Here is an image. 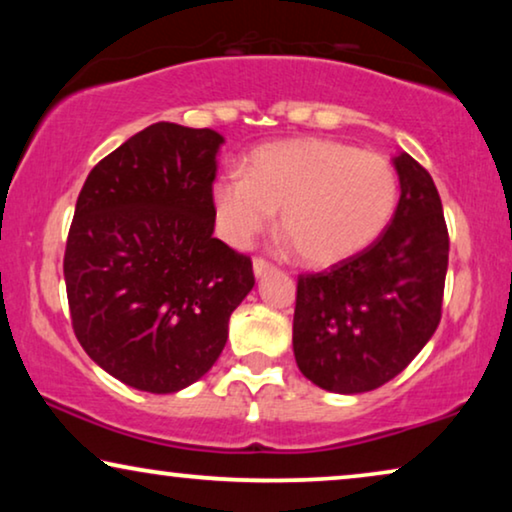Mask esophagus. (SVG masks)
Here are the masks:
<instances>
[{"label": "esophagus", "mask_w": 512, "mask_h": 512, "mask_svg": "<svg viewBox=\"0 0 512 512\" xmlns=\"http://www.w3.org/2000/svg\"><path fill=\"white\" fill-rule=\"evenodd\" d=\"M272 270H275V265H272L270 261H265V258H261V256L254 258V275L256 277L268 275V272H272Z\"/></svg>", "instance_id": "esophagus-1"}]
</instances>
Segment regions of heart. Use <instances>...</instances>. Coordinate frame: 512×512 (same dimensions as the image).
<instances>
[{
	"instance_id": "heart-1",
	"label": "heart",
	"mask_w": 512,
	"mask_h": 512,
	"mask_svg": "<svg viewBox=\"0 0 512 512\" xmlns=\"http://www.w3.org/2000/svg\"><path fill=\"white\" fill-rule=\"evenodd\" d=\"M396 167L333 139H293L251 153L247 174L223 172L212 198L223 235L247 247L282 209L300 261L333 265L377 242L398 207Z\"/></svg>"
}]
</instances>
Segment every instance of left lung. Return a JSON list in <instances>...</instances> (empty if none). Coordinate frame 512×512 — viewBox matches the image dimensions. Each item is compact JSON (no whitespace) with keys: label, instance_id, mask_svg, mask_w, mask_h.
Masks as SVG:
<instances>
[{"label":"left lung","instance_id":"1","mask_svg":"<svg viewBox=\"0 0 512 512\" xmlns=\"http://www.w3.org/2000/svg\"><path fill=\"white\" fill-rule=\"evenodd\" d=\"M401 200L366 251L298 275L293 354L307 380L361 394L394 380L440 324L450 256L443 202L408 153L394 160Z\"/></svg>","mask_w":512,"mask_h":512}]
</instances>
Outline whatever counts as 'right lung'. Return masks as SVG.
Returning <instances> with one entry per match:
<instances>
[{"mask_svg":"<svg viewBox=\"0 0 512 512\" xmlns=\"http://www.w3.org/2000/svg\"><path fill=\"white\" fill-rule=\"evenodd\" d=\"M219 132L153 123L90 170L65 247L76 340L128 387L174 394L214 366L254 286L216 240Z\"/></svg>","mask_w":512,"mask_h":512,"instance_id":"1","label":"right lung"}]
</instances>
